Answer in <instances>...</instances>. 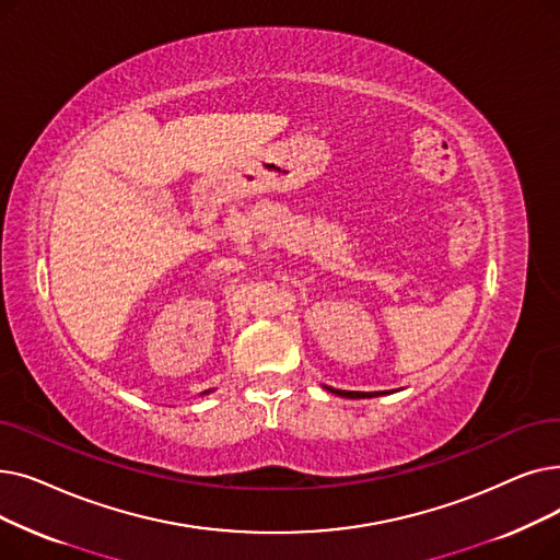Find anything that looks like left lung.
Instances as JSON below:
<instances>
[{"label":"left lung","instance_id":"obj_1","mask_svg":"<svg viewBox=\"0 0 560 560\" xmlns=\"http://www.w3.org/2000/svg\"><path fill=\"white\" fill-rule=\"evenodd\" d=\"M328 392L337 394V396H343V398H371V396H381V394H389V392H346V389H335V387H328L324 385Z\"/></svg>","mask_w":560,"mask_h":560}]
</instances>
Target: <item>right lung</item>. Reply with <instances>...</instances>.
Returning a JSON list of instances; mask_svg holds the SVG:
<instances>
[{
  "label": "right lung",
  "mask_w": 560,
  "mask_h": 560,
  "mask_svg": "<svg viewBox=\"0 0 560 560\" xmlns=\"http://www.w3.org/2000/svg\"><path fill=\"white\" fill-rule=\"evenodd\" d=\"M209 392H211V389H205V392H202V394H209Z\"/></svg>",
  "instance_id": "add662e5"
}]
</instances>
